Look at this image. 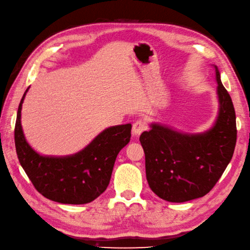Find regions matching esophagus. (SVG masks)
Wrapping results in <instances>:
<instances>
[{"label": "esophagus", "instance_id": "esophagus-1", "mask_svg": "<svg viewBox=\"0 0 250 250\" xmlns=\"http://www.w3.org/2000/svg\"><path fill=\"white\" fill-rule=\"evenodd\" d=\"M146 129H147V124L145 121L139 120L132 125V134L134 137H139V135Z\"/></svg>", "mask_w": 250, "mask_h": 250}]
</instances>
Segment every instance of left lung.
Segmentation results:
<instances>
[{
    "mask_svg": "<svg viewBox=\"0 0 250 250\" xmlns=\"http://www.w3.org/2000/svg\"><path fill=\"white\" fill-rule=\"evenodd\" d=\"M218 116L208 130L184 133L150 124L140 142L145 152L146 177L151 190L169 202H185L207 195L229 164L237 142L236 112L214 65Z\"/></svg>",
    "mask_w": 250,
    "mask_h": 250,
    "instance_id": "left-lung-1",
    "label": "left lung"
}]
</instances>
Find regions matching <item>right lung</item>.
Segmentation results:
<instances>
[{
  "mask_svg": "<svg viewBox=\"0 0 250 250\" xmlns=\"http://www.w3.org/2000/svg\"><path fill=\"white\" fill-rule=\"evenodd\" d=\"M19 105L14 142L20 164L44 197L64 204L92 202L106 190L117 155L130 141L131 124L104 129L79 152L65 156L42 155L29 145L21 123Z\"/></svg>",
  "mask_w": 250,
  "mask_h": 250,
  "instance_id": "1",
  "label": "right lung"
}]
</instances>
